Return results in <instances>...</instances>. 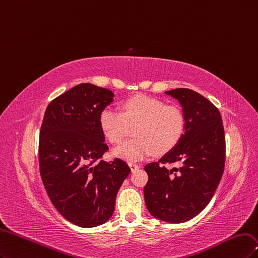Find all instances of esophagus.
Segmentation results:
<instances>
[{
    "mask_svg": "<svg viewBox=\"0 0 258 258\" xmlns=\"http://www.w3.org/2000/svg\"><path fill=\"white\" fill-rule=\"evenodd\" d=\"M128 165H130V167H131V169H132V170L138 169V168L140 167V165H138V164H136V163H134V162H130V163H128Z\"/></svg>",
    "mask_w": 258,
    "mask_h": 258,
    "instance_id": "esophagus-1",
    "label": "esophagus"
}]
</instances>
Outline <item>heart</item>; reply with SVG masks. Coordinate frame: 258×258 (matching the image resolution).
<instances>
[{
  "label": "heart",
  "mask_w": 258,
  "mask_h": 258,
  "mask_svg": "<svg viewBox=\"0 0 258 258\" xmlns=\"http://www.w3.org/2000/svg\"><path fill=\"white\" fill-rule=\"evenodd\" d=\"M138 126L136 138L123 143L114 154L124 160L137 161L152 153L165 154L176 148L186 128V117L177 105H165L147 95L130 97L122 104V112L107 107L99 114V127L106 139L119 145L130 126Z\"/></svg>",
  "instance_id": "1"
}]
</instances>
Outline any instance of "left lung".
<instances>
[{
  "mask_svg": "<svg viewBox=\"0 0 258 258\" xmlns=\"http://www.w3.org/2000/svg\"><path fill=\"white\" fill-rule=\"evenodd\" d=\"M165 93L183 107L186 128L176 148L145 166L144 194L154 218L183 223L203 211L217 190L225 166V134L221 113L209 99L184 88ZM176 162L179 168L165 166Z\"/></svg>",
  "mask_w": 258,
  "mask_h": 258,
  "instance_id": "left-lung-1",
  "label": "left lung"
}]
</instances>
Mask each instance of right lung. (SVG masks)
Segmentation results:
<instances>
[{
	"instance_id": "right-lung-1",
	"label": "right lung",
	"mask_w": 258,
	"mask_h": 258,
	"mask_svg": "<svg viewBox=\"0 0 258 258\" xmlns=\"http://www.w3.org/2000/svg\"><path fill=\"white\" fill-rule=\"evenodd\" d=\"M112 97L110 90L80 84L52 99L41 122V180L55 209L80 227H95L111 218L118 190L131 172L119 157L102 160L109 148L99 114Z\"/></svg>"
}]
</instances>
